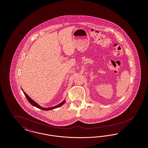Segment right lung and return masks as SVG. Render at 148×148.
Listing matches in <instances>:
<instances>
[{
	"mask_svg": "<svg viewBox=\"0 0 148 148\" xmlns=\"http://www.w3.org/2000/svg\"><path fill=\"white\" fill-rule=\"evenodd\" d=\"M21 90H22V91L23 92V93L24 94V95H25V97L27 98V100H28L29 102V103H30L32 106H35V107L37 108H39V109H40L43 110H45V111L53 110V109H56L57 108L60 107L61 106H63L64 104L65 103V99H64L62 102H61L60 103H59V104H58V105H56V106H51V107H48V108H44V107H42V106H40L39 104H38L37 103H36V102H35L34 100H33L31 98H30V97H29V96H28V95L22 89V88H21Z\"/></svg>",
	"mask_w": 148,
	"mask_h": 148,
	"instance_id": "add662e5",
	"label": "right lung"
}]
</instances>
